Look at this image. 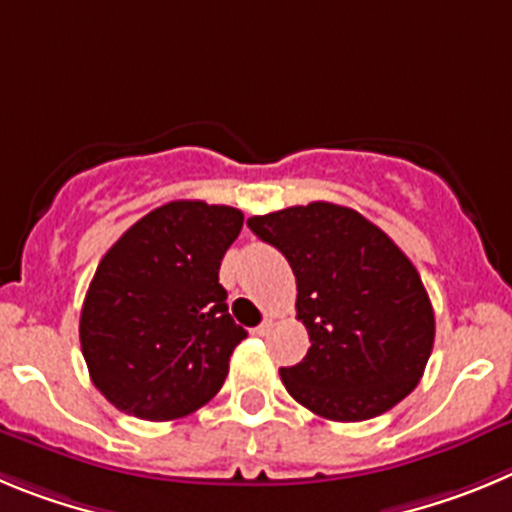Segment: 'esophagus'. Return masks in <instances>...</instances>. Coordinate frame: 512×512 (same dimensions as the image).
I'll return each instance as SVG.
<instances>
[{"label": "esophagus", "instance_id": "34e87169", "mask_svg": "<svg viewBox=\"0 0 512 512\" xmlns=\"http://www.w3.org/2000/svg\"><path fill=\"white\" fill-rule=\"evenodd\" d=\"M270 331H273V319H265L260 326H255V329H252V334H255V336H267V334H270Z\"/></svg>", "mask_w": 512, "mask_h": 512}]
</instances>
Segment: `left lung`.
Segmentation results:
<instances>
[{"mask_svg":"<svg viewBox=\"0 0 512 512\" xmlns=\"http://www.w3.org/2000/svg\"><path fill=\"white\" fill-rule=\"evenodd\" d=\"M296 275L306 357L280 367L283 385L316 416L367 421L421 380L434 349V308L413 262L347 206L313 201L247 219Z\"/></svg>","mask_w":512,"mask_h":512,"instance_id":"1","label":"left lung"}]
</instances>
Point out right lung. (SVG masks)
I'll use <instances>...</instances> for the list:
<instances>
[{
  "instance_id": "1",
  "label": "right lung",
  "mask_w": 512,
  "mask_h": 512,
  "mask_svg": "<svg viewBox=\"0 0 512 512\" xmlns=\"http://www.w3.org/2000/svg\"><path fill=\"white\" fill-rule=\"evenodd\" d=\"M245 216L170 201L132 224L96 267L81 308V352L104 398L145 421L209 403L247 336L227 308L219 265Z\"/></svg>"
}]
</instances>
